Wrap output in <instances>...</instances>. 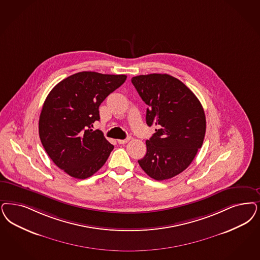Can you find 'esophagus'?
<instances>
[{
	"label": "esophagus",
	"instance_id": "obj_1",
	"mask_svg": "<svg viewBox=\"0 0 260 260\" xmlns=\"http://www.w3.org/2000/svg\"><path fill=\"white\" fill-rule=\"evenodd\" d=\"M132 139V137L131 136H128L127 138H125V139H119L118 140V143L119 144H126L129 140Z\"/></svg>",
	"mask_w": 260,
	"mask_h": 260
}]
</instances>
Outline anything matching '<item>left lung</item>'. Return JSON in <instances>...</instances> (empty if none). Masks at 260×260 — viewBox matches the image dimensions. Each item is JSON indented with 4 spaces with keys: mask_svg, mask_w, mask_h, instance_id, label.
Returning a JSON list of instances; mask_svg holds the SVG:
<instances>
[{
    "mask_svg": "<svg viewBox=\"0 0 260 260\" xmlns=\"http://www.w3.org/2000/svg\"><path fill=\"white\" fill-rule=\"evenodd\" d=\"M132 82L148 106L147 125L157 126L138 163L152 179H171L188 167L203 145L204 108L195 94L170 75H140Z\"/></svg>",
    "mask_w": 260,
    "mask_h": 260,
    "instance_id": "obj_1",
    "label": "left lung"
}]
</instances>
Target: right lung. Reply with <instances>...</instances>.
<instances>
[{"mask_svg":"<svg viewBox=\"0 0 260 260\" xmlns=\"http://www.w3.org/2000/svg\"><path fill=\"white\" fill-rule=\"evenodd\" d=\"M125 75L80 72L58 82L47 96L39 117V137L54 164L76 179L100 170L114 146L91 127L99 107L125 82Z\"/></svg>","mask_w":260,"mask_h":260,"instance_id":"add662e5","label":"right lung"}]
</instances>
